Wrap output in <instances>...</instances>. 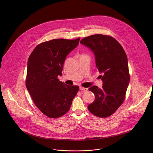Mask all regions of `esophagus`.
Wrapping results in <instances>:
<instances>
[{"label": "esophagus", "instance_id": "obj_1", "mask_svg": "<svg viewBox=\"0 0 153 153\" xmlns=\"http://www.w3.org/2000/svg\"><path fill=\"white\" fill-rule=\"evenodd\" d=\"M79 89L80 90H81V91H87L88 89L87 88H84L82 87H79Z\"/></svg>", "mask_w": 153, "mask_h": 153}]
</instances>
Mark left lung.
<instances>
[{
	"label": "left lung",
	"instance_id": "1",
	"mask_svg": "<svg viewBox=\"0 0 153 153\" xmlns=\"http://www.w3.org/2000/svg\"><path fill=\"white\" fill-rule=\"evenodd\" d=\"M80 43L94 53L96 67L102 74V88H89L95 96L94 101L88 106L94 115L101 118L111 115L124 101L130 83L127 55L119 42L114 38L101 34L82 39Z\"/></svg>",
	"mask_w": 153,
	"mask_h": 153
}]
</instances>
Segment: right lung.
I'll list each match as a JSON object with an SVG mask.
<instances>
[{
    "instance_id": "add662e5",
    "label": "right lung",
    "mask_w": 153,
    "mask_h": 153,
    "mask_svg": "<svg viewBox=\"0 0 153 153\" xmlns=\"http://www.w3.org/2000/svg\"><path fill=\"white\" fill-rule=\"evenodd\" d=\"M80 38L55 39L37 45L27 65L26 86L32 99L44 114L59 118L69 111L79 87L67 85L57 78L67 55L79 44Z\"/></svg>"
}]
</instances>
